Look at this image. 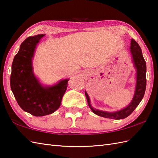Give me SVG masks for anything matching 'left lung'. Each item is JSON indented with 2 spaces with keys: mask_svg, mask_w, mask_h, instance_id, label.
I'll list each match as a JSON object with an SVG mask.
<instances>
[{
  "mask_svg": "<svg viewBox=\"0 0 158 158\" xmlns=\"http://www.w3.org/2000/svg\"><path fill=\"white\" fill-rule=\"evenodd\" d=\"M131 52L132 55L133 62H134L136 72H137L136 73V90L132 102L129 104L128 107L123 109V110L116 112H113V113L94 110L90 106L89 97L85 91V95L87 101H88L89 106L96 115L107 118L115 119V120L124 119L132 113L144 97L146 89V62L142 55L141 47H140L139 44L133 39H132L131 42Z\"/></svg>",
  "mask_w": 158,
  "mask_h": 158,
  "instance_id": "obj_1",
  "label": "left lung"
}]
</instances>
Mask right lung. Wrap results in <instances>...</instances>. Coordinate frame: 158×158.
I'll return each instance as SVG.
<instances>
[{"label":"right lung","instance_id":"right-lung-1","mask_svg":"<svg viewBox=\"0 0 158 158\" xmlns=\"http://www.w3.org/2000/svg\"><path fill=\"white\" fill-rule=\"evenodd\" d=\"M44 34L27 38L20 45L13 59L10 88L20 107L34 116L53 113L61 105L68 80H64L48 88L42 86L32 72L31 59L36 44Z\"/></svg>","mask_w":158,"mask_h":158}]
</instances>
